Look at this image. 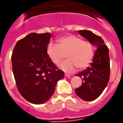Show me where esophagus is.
Segmentation results:
<instances>
[{
	"label": "esophagus",
	"instance_id": "esophagus-1",
	"mask_svg": "<svg viewBox=\"0 0 123 123\" xmlns=\"http://www.w3.org/2000/svg\"><path fill=\"white\" fill-rule=\"evenodd\" d=\"M71 75L69 74H65V77H71Z\"/></svg>",
	"mask_w": 123,
	"mask_h": 123
}]
</instances>
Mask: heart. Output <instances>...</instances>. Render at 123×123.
<instances>
[{"label":"heart","mask_w":123,"mask_h":123,"mask_svg":"<svg viewBox=\"0 0 123 123\" xmlns=\"http://www.w3.org/2000/svg\"><path fill=\"white\" fill-rule=\"evenodd\" d=\"M58 44L49 42L46 52L54 64H59L66 57L68 59L60 64L62 70L72 73L76 67L83 69L91 62L94 54V47L89 41H83L82 38L74 35L64 36L60 38Z\"/></svg>","instance_id":"1"}]
</instances>
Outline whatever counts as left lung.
<instances>
[{"mask_svg": "<svg viewBox=\"0 0 123 123\" xmlns=\"http://www.w3.org/2000/svg\"><path fill=\"white\" fill-rule=\"evenodd\" d=\"M79 34L96 47L92 62L89 67L76 76L82 79L81 86L75 89L78 96L86 101L97 99L106 88L110 76L109 49L100 36L89 31H78Z\"/></svg>", "mask_w": 123, "mask_h": 123, "instance_id": "1", "label": "left lung"}]
</instances>
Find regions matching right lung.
I'll return each mask as SVG.
<instances>
[{"instance_id": "obj_1", "label": "right lung", "mask_w": 123, "mask_h": 123, "mask_svg": "<svg viewBox=\"0 0 123 123\" xmlns=\"http://www.w3.org/2000/svg\"><path fill=\"white\" fill-rule=\"evenodd\" d=\"M51 36L50 33H31L17 41L11 57L18 91L24 98L36 105L48 101L57 81L64 76L46 52Z\"/></svg>"}]
</instances>
